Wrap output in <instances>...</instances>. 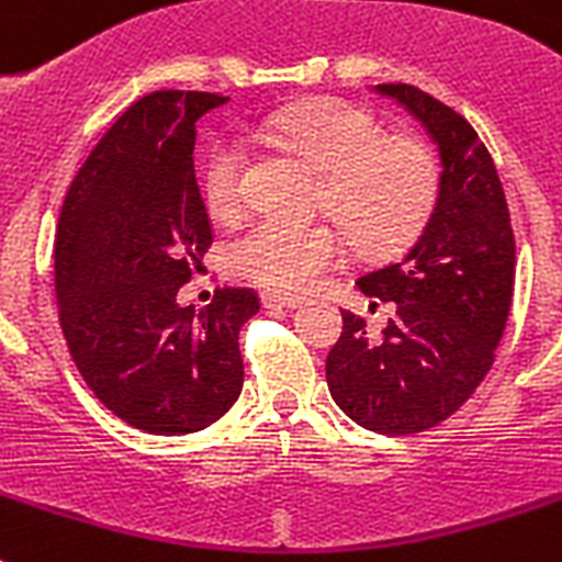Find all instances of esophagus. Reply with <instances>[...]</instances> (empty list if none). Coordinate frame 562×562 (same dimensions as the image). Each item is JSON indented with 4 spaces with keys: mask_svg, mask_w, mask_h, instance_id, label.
<instances>
[{
    "mask_svg": "<svg viewBox=\"0 0 562 562\" xmlns=\"http://www.w3.org/2000/svg\"><path fill=\"white\" fill-rule=\"evenodd\" d=\"M262 305H266V308H300L303 300L291 294H280V291H266V294H262Z\"/></svg>",
    "mask_w": 562,
    "mask_h": 562,
    "instance_id": "1",
    "label": "esophagus"
}]
</instances>
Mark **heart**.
<instances>
[{
    "label": "heart",
    "instance_id": "obj_1",
    "mask_svg": "<svg viewBox=\"0 0 562 562\" xmlns=\"http://www.w3.org/2000/svg\"><path fill=\"white\" fill-rule=\"evenodd\" d=\"M266 136L323 173L319 205L331 211L362 254H397L426 231L440 200V159L426 139L383 136L366 108L317 99L271 116ZM205 205L220 220L237 216L248 196V154L239 139H220L202 168ZM346 234L328 223L266 216L228 245L234 271L277 291H305L337 268Z\"/></svg>",
    "mask_w": 562,
    "mask_h": 562
}]
</instances>
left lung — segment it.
<instances>
[{
  "instance_id": "left-lung-1",
  "label": "left lung",
  "mask_w": 562,
  "mask_h": 562,
  "mask_svg": "<svg viewBox=\"0 0 562 562\" xmlns=\"http://www.w3.org/2000/svg\"><path fill=\"white\" fill-rule=\"evenodd\" d=\"M376 91L397 99L437 143L440 200L403 259L357 280L362 294L394 305V317L371 339L366 319L342 311L325 380L357 426L417 434L449 419L492 369L512 308L514 231L477 131L414 85Z\"/></svg>"
}]
</instances>
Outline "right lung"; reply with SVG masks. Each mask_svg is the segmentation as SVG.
Wrapping results in <instances>:
<instances>
[{"label": "right lung", "mask_w": 562, "mask_h": 562, "mask_svg": "<svg viewBox=\"0 0 562 562\" xmlns=\"http://www.w3.org/2000/svg\"><path fill=\"white\" fill-rule=\"evenodd\" d=\"M228 97L154 91L85 159L56 228V305L65 342L97 400L148 434L209 428L243 391L239 328L251 289H216L202 311L177 303L211 220L193 173L196 120Z\"/></svg>", "instance_id": "obj_1"}]
</instances>
